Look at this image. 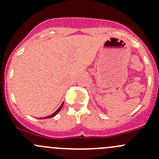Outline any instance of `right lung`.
I'll return each instance as SVG.
<instances>
[{"label":"right lung","instance_id":"obj_1","mask_svg":"<svg viewBox=\"0 0 159 159\" xmlns=\"http://www.w3.org/2000/svg\"><path fill=\"white\" fill-rule=\"evenodd\" d=\"M63 104H64V103H62V105H61V106H60V108H58V109H57V111H55V112H54V113H53V114H52V115H49V116H47V117H44V118H43V119H44V118H52V117L55 116V115H57V113H58V112H59V111H60V110H61V109L62 106H63Z\"/></svg>","mask_w":159,"mask_h":159}]
</instances>
